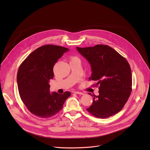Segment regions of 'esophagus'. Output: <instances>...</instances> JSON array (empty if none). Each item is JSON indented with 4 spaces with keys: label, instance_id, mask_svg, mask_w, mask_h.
I'll return each mask as SVG.
<instances>
[{
    "label": "esophagus",
    "instance_id": "34e87169",
    "mask_svg": "<svg viewBox=\"0 0 150 150\" xmlns=\"http://www.w3.org/2000/svg\"><path fill=\"white\" fill-rule=\"evenodd\" d=\"M74 93L77 94H81V95H83V93L82 92H79V91H74Z\"/></svg>",
    "mask_w": 150,
    "mask_h": 150
}]
</instances>
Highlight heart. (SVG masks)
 Masks as SVG:
<instances>
[{"mask_svg": "<svg viewBox=\"0 0 150 150\" xmlns=\"http://www.w3.org/2000/svg\"><path fill=\"white\" fill-rule=\"evenodd\" d=\"M74 57H72V58H74Z\"/></svg>", "mask_w": 150, "mask_h": 150, "instance_id": "b5f03b06", "label": "heart"}]
</instances>
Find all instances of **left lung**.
Returning a JSON list of instances; mask_svg holds the SVG:
<instances>
[{"mask_svg":"<svg viewBox=\"0 0 150 150\" xmlns=\"http://www.w3.org/2000/svg\"><path fill=\"white\" fill-rule=\"evenodd\" d=\"M76 49L90 63L92 74L89 79L98 81L96 86L98 87L99 95L93 96V104L87 110L101 119L117 113L132 91V72L129 63L108 45Z\"/></svg>","mask_w":150,"mask_h":150,"instance_id":"1","label":"left lung"}]
</instances>
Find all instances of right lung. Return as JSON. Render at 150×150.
Returning <instances> with one entry per match:
<instances>
[{"label": "right lung", "instance_id": "add662e5", "mask_svg": "<svg viewBox=\"0 0 150 150\" xmlns=\"http://www.w3.org/2000/svg\"><path fill=\"white\" fill-rule=\"evenodd\" d=\"M68 48L47 45L30 53L21 64L17 73V83L21 100L27 109L41 118H49L57 113L71 96L50 93V79L54 76L53 67Z\"/></svg>", "mask_w": 150, "mask_h": 150}]
</instances>
